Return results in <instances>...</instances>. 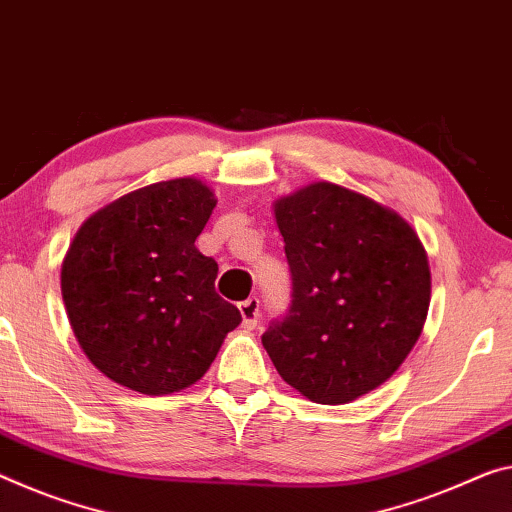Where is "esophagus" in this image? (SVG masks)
I'll use <instances>...</instances> for the list:
<instances>
[{
	"mask_svg": "<svg viewBox=\"0 0 512 512\" xmlns=\"http://www.w3.org/2000/svg\"><path fill=\"white\" fill-rule=\"evenodd\" d=\"M239 312H241V326L246 330H255L257 319H259V298L250 296L239 303Z\"/></svg>",
	"mask_w": 512,
	"mask_h": 512,
	"instance_id": "obj_1",
	"label": "esophagus"
}]
</instances>
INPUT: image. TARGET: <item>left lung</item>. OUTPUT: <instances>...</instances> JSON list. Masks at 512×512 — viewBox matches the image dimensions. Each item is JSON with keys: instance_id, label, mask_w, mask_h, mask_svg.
Segmentation results:
<instances>
[{"instance_id": "1", "label": "left lung", "mask_w": 512, "mask_h": 512, "mask_svg": "<svg viewBox=\"0 0 512 512\" xmlns=\"http://www.w3.org/2000/svg\"><path fill=\"white\" fill-rule=\"evenodd\" d=\"M291 305L262 344L287 385L339 405L383 385L408 358L431 303V269L394 209L332 182L275 200Z\"/></svg>"}]
</instances>
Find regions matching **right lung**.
Returning <instances> with one entry per match:
<instances>
[{
	"label": "right lung",
	"mask_w": 512,
	"mask_h": 512,
	"mask_svg": "<svg viewBox=\"0 0 512 512\" xmlns=\"http://www.w3.org/2000/svg\"><path fill=\"white\" fill-rule=\"evenodd\" d=\"M216 207L196 177L157 182L86 218L61 266L81 351L113 383L161 396L205 376L241 323L216 294L218 264L196 248Z\"/></svg>",
	"instance_id": "obj_1"
}]
</instances>
